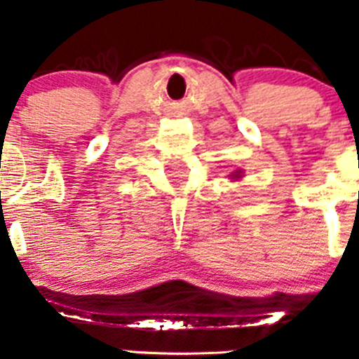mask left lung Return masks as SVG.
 <instances>
[{"label":"left lung","instance_id":"obj_1","mask_svg":"<svg viewBox=\"0 0 359 359\" xmlns=\"http://www.w3.org/2000/svg\"><path fill=\"white\" fill-rule=\"evenodd\" d=\"M235 177H238V174H235Z\"/></svg>","mask_w":359,"mask_h":359}]
</instances>
